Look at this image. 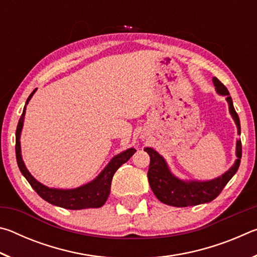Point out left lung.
Listing matches in <instances>:
<instances>
[{
	"label": "left lung",
	"instance_id": "8db88e82",
	"mask_svg": "<svg viewBox=\"0 0 257 257\" xmlns=\"http://www.w3.org/2000/svg\"><path fill=\"white\" fill-rule=\"evenodd\" d=\"M212 80L215 86L216 92L225 96V99L229 104L230 114H231L234 122L237 124L238 134L240 135V121H239V116L233 107L232 98L230 96L227 87L215 77H213ZM144 151L149 153L151 158L147 178H149L150 186L155 196L158 197L160 202L167 204V205L186 207L208 203L219 196L225 185L237 172L239 164H240L241 142L237 141V160L232 167L224 175L208 181L181 180L172 175L171 171L169 170L165 160L158 152L151 149V147H146Z\"/></svg>",
	"mask_w": 257,
	"mask_h": 257
}]
</instances>
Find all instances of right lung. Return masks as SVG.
I'll return each instance as SVG.
<instances>
[{"mask_svg": "<svg viewBox=\"0 0 257 257\" xmlns=\"http://www.w3.org/2000/svg\"><path fill=\"white\" fill-rule=\"evenodd\" d=\"M35 92H36V89L29 95L26 104H28L29 99L32 98ZM25 113L26 106L24 107L23 114L20 116L16 130V156L17 163H18V167L21 173H23V176L27 179L30 186L33 187V189L36 191L43 199H45L46 202L53 204V205L56 206L68 208V210H82V208H97L103 206L106 202L108 195H110L113 175H114L115 171L118 170L121 165L127 162V161L132 158L136 150L128 149L127 151L122 152V153L115 155L114 158L110 161V163L106 165L105 169H104L93 181H90L84 186L78 187V188L75 189L49 188V187L38 182L32 175H30L27 168L25 167L23 158H21L20 134L24 125Z\"/></svg>", "mask_w": 257, "mask_h": 257, "instance_id": "right-lung-1", "label": "right lung"}]
</instances>
